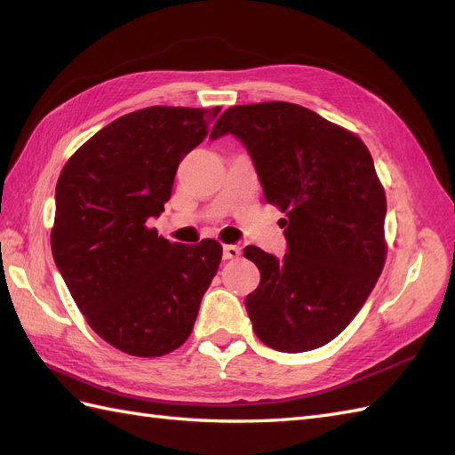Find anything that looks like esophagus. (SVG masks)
<instances>
[{
  "instance_id": "34e87169",
  "label": "esophagus",
  "mask_w": 455,
  "mask_h": 455,
  "mask_svg": "<svg viewBox=\"0 0 455 455\" xmlns=\"http://www.w3.org/2000/svg\"><path fill=\"white\" fill-rule=\"evenodd\" d=\"M241 256V249L237 244H224V258L226 259H235Z\"/></svg>"
}]
</instances>
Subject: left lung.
Returning a JSON list of instances; mask_svg holds the SVG:
<instances>
[{
	"instance_id": "8db88e82",
	"label": "left lung",
	"mask_w": 455,
	"mask_h": 455,
	"mask_svg": "<svg viewBox=\"0 0 455 455\" xmlns=\"http://www.w3.org/2000/svg\"><path fill=\"white\" fill-rule=\"evenodd\" d=\"M228 132L249 149L266 201L288 216L281 261L244 249L259 269L244 299L254 332L284 353L323 347L361 311L387 256L374 161L355 132L291 102L231 106L211 139Z\"/></svg>"
}]
</instances>
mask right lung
Listing matches in <instances>:
<instances>
[{
    "instance_id": "obj_1",
    "label": "right lung",
    "mask_w": 455,
    "mask_h": 455,
    "mask_svg": "<svg viewBox=\"0 0 455 455\" xmlns=\"http://www.w3.org/2000/svg\"><path fill=\"white\" fill-rule=\"evenodd\" d=\"M218 112L136 109L91 136L59 176L52 258L89 326L127 355L156 359L180 347L222 259L214 239L189 246L148 228Z\"/></svg>"
}]
</instances>
